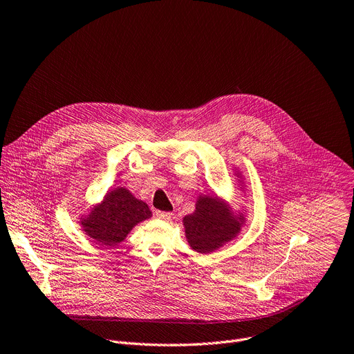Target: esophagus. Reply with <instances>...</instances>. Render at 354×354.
<instances>
[{
	"mask_svg": "<svg viewBox=\"0 0 354 354\" xmlns=\"http://www.w3.org/2000/svg\"><path fill=\"white\" fill-rule=\"evenodd\" d=\"M156 217L162 218V220H169L172 217V213L171 212H156Z\"/></svg>",
	"mask_w": 354,
	"mask_h": 354,
	"instance_id": "obj_1",
	"label": "esophagus"
}]
</instances>
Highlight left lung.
Instances as JSON below:
<instances>
[{"label":"left lung","mask_w":354,"mask_h":354,"mask_svg":"<svg viewBox=\"0 0 354 354\" xmlns=\"http://www.w3.org/2000/svg\"><path fill=\"white\" fill-rule=\"evenodd\" d=\"M195 206L194 213L183 217V227L190 248L202 254L230 243L245 223L243 212H233L226 201L216 195H201Z\"/></svg>","instance_id":"left-lung-1"}]
</instances>
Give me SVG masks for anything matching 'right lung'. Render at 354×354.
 <instances>
[{"label": "right lung", "instance_id": "right-lung-1", "mask_svg": "<svg viewBox=\"0 0 354 354\" xmlns=\"http://www.w3.org/2000/svg\"><path fill=\"white\" fill-rule=\"evenodd\" d=\"M152 216L148 205L137 199L127 187L109 190L103 201L80 217V226L94 243L113 247L125 240L138 223Z\"/></svg>", "mask_w": 354, "mask_h": 354}]
</instances>
